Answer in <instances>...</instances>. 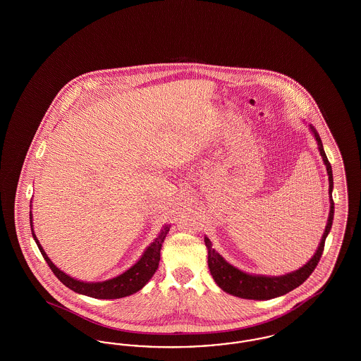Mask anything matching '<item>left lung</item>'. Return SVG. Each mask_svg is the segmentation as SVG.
Masks as SVG:
<instances>
[{"label": "left lung", "instance_id": "left-lung-1", "mask_svg": "<svg viewBox=\"0 0 361 361\" xmlns=\"http://www.w3.org/2000/svg\"><path fill=\"white\" fill-rule=\"evenodd\" d=\"M310 130L312 135L315 137L318 143V150L319 154L324 159V164L326 166L327 176H329V199H330V212L327 218V224L325 227V233L322 235L321 243L315 252V255L310 259L306 265L299 268L298 271L287 274L283 276H256L249 275L240 271L238 268L230 265L215 249H212L211 240L204 237L207 250H208V268L209 272L214 277L215 283L224 290V292L243 298V299H253V300H268L274 299L277 296L286 295L288 292L295 290L300 284H303L307 277H309L315 267L319 262V258L322 256L324 247H325V240H326L327 234L331 228L333 224V216H334V202H333V172H331V165L327 159L326 153L322 146L321 137L318 135L317 130L310 124Z\"/></svg>", "mask_w": 361, "mask_h": 361}]
</instances>
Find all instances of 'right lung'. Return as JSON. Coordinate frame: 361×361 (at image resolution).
Here are the masks:
<instances>
[{"instance_id":"obj_1","label":"right lung","mask_w":361,"mask_h":361,"mask_svg":"<svg viewBox=\"0 0 361 361\" xmlns=\"http://www.w3.org/2000/svg\"><path fill=\"white\" fill-rule=\"evenodd\" d=\"M30 224H31V231H32L35 242H36L42 256L46 259L49 267L51 268L54 275L56 276L70 290H73L77 293H82L86 296H90V298H96V299H119V298L133 295L139 290H142L146 286V283L153 277L157 268H158L159 258H161V255H159L161 247H162L164 240H165V237H166V234L169 233V228H171V226H165L161 230L159 235L155 238L154 242L145 250L142 257L137 259V264H134L124 274L116 276L114 279L105 280V281L85 283V281H80L77 279H73V277L66 275L59 268H56L52 264L51 259L47 257L46 252L43 250L42 245L39 243V240L35 235L34 227H32L34 226L32 224V214L31 212H30Z\"/></svg>"}]
</instances>
